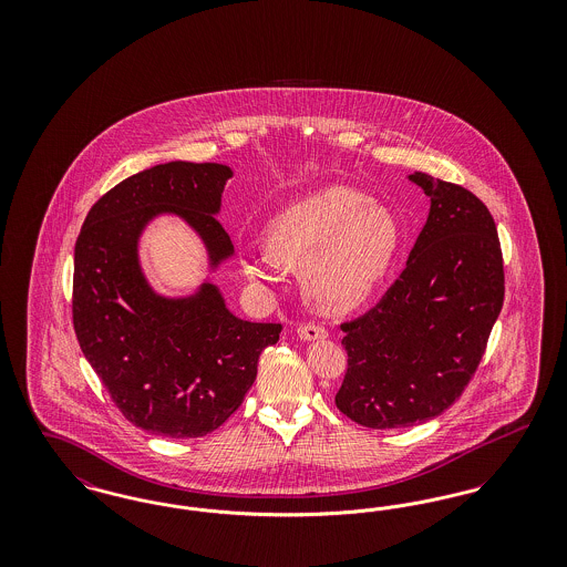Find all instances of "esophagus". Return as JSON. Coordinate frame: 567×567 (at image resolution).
Segmentation results:
<instances>
[{
  "mask_svg": "<svg viewBox=\"0 0 567 567\" xmlns=\"http://www.w3.org/2000/svg\"><path fill=\"white\" fill-rule=\"evenodd\" d=\"M297 336H299V340H303V342H315V340H324V338H327V329H324L323 324H299Z\"/></svg>",
  "mask_w": 567,
  "mask_h": 567,
  "instance_id": "1",
  "label": "esophagus"
}]
</instances>
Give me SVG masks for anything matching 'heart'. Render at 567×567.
<instances>
[{"instance_id": "obj_1", "label": "heart", "mask_w": 567, "mask_h": 567, "mask_svg": "<svg viewBox=\"0 0 567 567\" xmlns=\"http://www.w3.org/2000/svg\"><path fill=\"white\" fill-rule=\"evenodd\" d=\"M400 243L395 215L361 190L329 185L271 216L266 248L243 246L244 276L261 289L276 282L271 258L299 266L306 293L324 310L344 312L377 293Z\"/></svg>"}]
</instances>
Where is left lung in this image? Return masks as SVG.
<instances>
[{"label":"left lung","mask_w":567,"mask_h":567,"mask_svg":"<svg viewBox=\"0 0 567 567\" xmlns=\"http://www.w3.org/2000/svg\"><path fill=\"white\" fill-rule=\"evenodd\" d=\"M430 216L391 289L342 324L349 370L336 405L370 430L425 423L457 400L476 372L504 303L493 216L467 189L414 172Z\"/></svg>","instance_id":"left-lung-1"}]
</instances>
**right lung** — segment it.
Returning <instances> with one entry per match:
<instances>
[{"label":"right lung","mask_w":567,"mask_h":567,"mask_svg":"<svg viewBox=\"0 0 567 567\" xmlns=\"http://www.w3.org/2000/svg\"><path fill=\"white\" fill-rule=\"evenodd\" d=\"M234 169L169 162L110 189L84 218L74 250V329L82 352L135 427L163 437L215 432L243 404L264 349L280 324L236 317L215 274L234 257L218 223ZM162 215L183 219L207 252V276L189 295L167 297L138 259L145 229Z\"/></svg>","instance_id":"right-lung-1"}]
</instances>
